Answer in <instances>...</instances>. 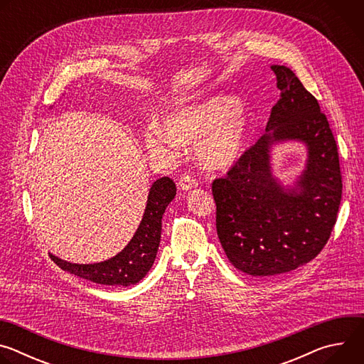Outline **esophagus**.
I'll use <instances>...</instances> for the list:
<instances>
[{
    "instance_id": "1",
    "label": "esophagus",
    "mask_w": 364,
    "mask_h": 364,
    "mask_svg": "<svg viewBox=\"0 0 364 364\" xmlns=\"http://www.w3.org/2000/svg\"><path fill=\"white\" fill-rule=\"evenodd\" d=\"M197 186H198L197 180L193 178L190 174H183L180 177V180H178V188L183 190V191H188V190H191V188H194Z\"/></svg>"
}]
</instances>
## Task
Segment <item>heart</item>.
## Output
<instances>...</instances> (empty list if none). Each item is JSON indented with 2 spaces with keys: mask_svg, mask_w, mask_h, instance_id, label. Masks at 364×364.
<instances>
[{
  "mask_svg": "<svg viewBox=\"0 0 364 364\" xmlns=\"http://www.w3.org/2000/svg\"><path fill=\"white\" fill-rule=\"evenodd\" d=\"M253 119L239 99L215 95L168 112L161 125L144 132V145L155 157L173 160L181 146L195 145L200 163L209 170H226L243 155Z\"/></svg>",
  "mask_w": 364,
  "mask_h": 364,
  "instance_id": "heart-1",
  "label": "heart"
}]
</instances>
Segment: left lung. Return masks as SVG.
<instances>
[{"label": "left lung", "instance_id": "8db88e82", "mask_svg": "<svg viewBox=\"0 0 364 364\" xmlns=\"http://www.w3.org/2000/svg\"><path fill=\"white\" fill-rule=\"evenodd\" d=\"M271 69L281 95L268 134L212 186L222 247L236 269L252 277L285 274L313 261L336 225L343 190L337 144L317 99L289 68ZM287 140L307 148L294 186H284L270 163L272 146Z\"/></svg>", "mask_w": 364, "mask_h": 364}]
</instances>
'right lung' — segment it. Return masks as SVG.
Instances as JSON below:
<instances>
[{"instance_id":"right-lung-1","label":"right lung","mask_w":364,"mask_h":364,"mask_svg":"<svg viewBox=\"0 0 364 364\" xmlns=\"http://www.w3.org/2000/svg\"><path fill=\"white\" fill-rule=\"evenodd\" d=\"M176 196V184L163 177L149 188L145 212L129 243L114 257L97 264H72L50 253L53 262L66 272L100 285L129 287L139 282L151 269L161 240V219Z\"/></svg>"}]
</instances>
